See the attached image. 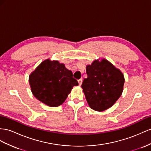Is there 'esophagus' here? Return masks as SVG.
<instances>
[{
    "instance_id": "1",
    "label": "esophagus",
    "mask_w": 151,
    "mask_h": 151,
    "mask_svg": "<svg viewBox=\"0 0 151 151\" xmlns=\"http://www.w3.org/2000/svg\"><path fill=\"white\" fill-rule=\"evenodd\" d=\"M78 82L79 86H81V85H82V79H79V80H78Z\"/></svg>"
}]
</instances>
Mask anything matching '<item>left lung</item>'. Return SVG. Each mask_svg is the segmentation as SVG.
Returning <instances> with one entry per match:
<instances>
[{
	"label": "left lung",
	"instance_id": "1",
	"mask_svg": "<svg viewBox=\"0 0 151 151\" xmlns=\"http://www.w3.org/2000/svg\"><path fill=\"white\" fill-rule=\"evenodd\" d=\"M87 78L82 88L88 105L102 111L112 106L121 96L124 83L122 72L106 59L95 60L86 67Z\"/></svg>",
	"mask_w": 151,
	"mask_h": 151
}]
</instances>
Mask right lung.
<instances>
[{"mask_svg": "<svg viewBox=\"0 0 151 151\" xmlns=\"http://www.w3.org/2000/svg\"><path fill=\"white\" fill-rule=\"evenodd\" d=\"M29 80L33 95L39 101L53 107L62 105L73 87L78 85L64 64L49 59L38 65Z\"/></svg>", "mask_w": 151, "mask_h": 151, "instance_id": "obj_1", "label": "right lung"}]
</instances>
